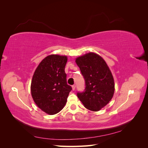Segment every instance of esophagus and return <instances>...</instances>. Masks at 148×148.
Returning a JSON list of instances; mask_svg holds the SVG:
<instances>
[{
    "instance_id": "obj_1",
    "label": "esophagus",
    "mask_w": 148,
    "mask_h": 148,
    "mask_svg": "<svg viewBox=\"0 0 148 148\" xmlns=\"http://www.w3.org/2000/svg\"><path fill=\"white\" fill-rule=\"evenodd\" d=\"M75 88H76V85H73V86H72V89H73V91L75 90Z\"/></svg>"
}]
</instances>
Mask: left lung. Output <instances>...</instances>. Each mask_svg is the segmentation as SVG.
Listing matches in <instances>:
<instances>
[{"label":"left lung","mask_w":148,"mask_h":148,"mask_svg":"<svg viewBox=\"0 0 148 148\" xmlns=\"http://www.w3.org/2000/svg\"><path fill=\"white\" fill-rule=\"evenodd\" d=\"M85 81V89L77 96L84 106L91 111H99L113 97L115 84L111 71L102 58L89 52L76 59Z\"/></svg>","instance_id":"obj_1"}]
</instances>
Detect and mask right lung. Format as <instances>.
I'll list each match as a JSON object with an SVG mask.
<instances>
[{"label": "right lung", "instance_id": "1", "mask_svg": "<svg viewBox=\"0 0 148 148\" xmlns=\"http://www.w3.org/2000/svg\"><path fill=\"white\" fill-rule=\"evenodd\" d=\"M66 56L50 55L41 62L31 81V92L39 108L49 115L64 108L71 87L66 83Z\"/></svg>", "mask_w": 148, "mask_h": 148}]
</instances>
